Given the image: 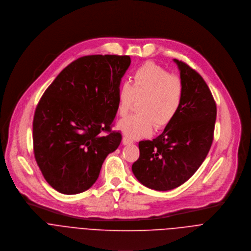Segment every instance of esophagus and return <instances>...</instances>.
<instances>
[{"label":"esophagus","instance_id":"34e87169","mask_svg":"<svg viewBox=\"0 0 251 251\" xmlns=\"http://www.w3.org/2000/svg\"><path fill=\"white\" fill-rule=\"evenodd\" d=\"M131 143H133V140H132V139H130V138L127 137V136H124V137H123V144L126 145V144H131Z\"/></svg>","mask_w":251,"mask_h":251}]
</instances>
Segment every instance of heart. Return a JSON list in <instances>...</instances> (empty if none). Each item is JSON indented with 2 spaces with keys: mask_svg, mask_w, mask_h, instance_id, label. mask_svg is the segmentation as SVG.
Segmentation results:
<instances>
[{
  "mask_svg": "<svg viewBox=\"0 0 251 251\" xmlns=\"http://www.w3.org/2000/svg\"><path fill=\"white\" fill-rule=\"evenodd\" d=\"M182 79L171 75L153 62L139 66L132 74L131 84L124 83L118 91L117 110L125 117L136 101L140 114L119 122L118 128L126 136L137 139L151 134L154 128L168 126L177 116L184 99Z\"/></svg>",
  "mask_w": 251,
  "mask_h": 251,
  "instance_id": "heart-1",
  "label": "heart"
}]
</instances>
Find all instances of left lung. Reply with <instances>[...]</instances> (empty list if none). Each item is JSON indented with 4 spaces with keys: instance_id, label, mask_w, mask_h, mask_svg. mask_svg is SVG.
<instances>
[{
    "instance_id": "1",
    "label": "left lung",
    "mask_w": 251,
    "mask_h": 251,
    "mask_svg": "<svg viewBox=\"0 0 251 251\" xmlns=\"http://www.w3.org/2000/svg\"><path fill=\"white\" fill-rule=\"evenodd\" d=\"M174 62L185 87L180 111L156 138L139 141V157L131 167L142 185L156 191L179 187L202 165L217 118L216 102L202 76L182 61Z\"/></svg>"
}]
</instances>
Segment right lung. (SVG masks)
<instances>
[{"label":"right lung","mask_w":251,"mask_h":251,"mask_svg":"<svg viewBox=\"0 0 251 251\" xmlns=\"http://www.w3.org/2000/svg\"><path fill=\"white\" fill-rule=\"evenodd\" d=\"M127 55H88L65 67L36 106L33 152L46 182L75 195L93 186L106 157L122 141L111 126ZM107 132V135H103Z\"/></svg>","instance_id":"1"}]
</instances>
